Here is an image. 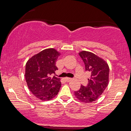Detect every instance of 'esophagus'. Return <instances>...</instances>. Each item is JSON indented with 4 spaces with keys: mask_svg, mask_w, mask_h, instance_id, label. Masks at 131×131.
Listing matches in <instances>:
<instances>
[{
    "mask_svg": "<svg viewBox=\"0 0 131 131\" xmlns=\"http://www.w3.org/2000/svg\"><path fill=\"white\" fill-rule=\"evenodd\" d=\"M71 79V78H70V77H65V78H64V80H65V81H69V80H70Z\"/></svg>",
    "mask_w": 131,
    "mask_h": 131,
    "instance_id": "1",
    "label": "esophagus"
}]
</instances>
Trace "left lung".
I'll use <instances>...</instances> for the list:
<instances>
[{
	"mask_svg": "<svg viewBox=\"0 0 131 131\" xmlns=\"http://www.w3.org/2000/svg\"><path fill=\"white\" fill-rule=\"evenodd\" d=\"M79 55L91 76L87 85H81L80 90L74 92V95L83 102L91 103L96 100L107 87L109 68L105 61L92 52L83 51Z\"/></svg>",
	"mask_w": 131,
	"mask_h": 131,
	"instance_id": "obj_1",
	"label": "left lung"
}]
</instances>
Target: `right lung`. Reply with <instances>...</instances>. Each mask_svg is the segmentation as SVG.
Returning <instances> with one entry per match:
<instances>
[{
  "mask_svg": "<svg viewBox=\"0 0 131 131\" xmlns=\"http://www.w3.org/2000/svg\"><path fill=\"white\" fill-rule=\"evenodd\" d=\"M59 55L54 48H48L33 56L26 63L28 87L33 95L42 101L54 97L61 88L60 79L53 76L58 70L56 61Z\"/></svg>",
  "mask_w": 131,
  "mask_h": 131,
  "instance_id": "1",
  "label": "right lung"
}]
</instances>
